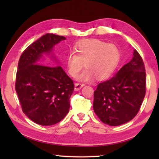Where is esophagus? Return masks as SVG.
Segmentation results:
<instances>
[{"label":"esophagus","mask_w":159,"mask_h":159,"mask_svg":"<svg viewBox=\"0 0 159 159\" xmlns=\"http://www.w3.org/2000/svg\"><path fill=\"white\" fill-rule=\"evenodd\" d=\"M85 85L84 83H75V85H74V89L75 90H79L81 89V88L83 87V86Z\"/></svg>","instance_id":"1"}]
</instances>
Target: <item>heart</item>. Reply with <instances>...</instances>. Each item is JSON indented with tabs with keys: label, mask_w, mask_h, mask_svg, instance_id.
<instances>
[{
	"label": "heart",
	"mask_w": 159,
	"mask_h": 159,
	"mask_svg": "<svg viewBox=\"0 0 159 159\" xmlns=\"http://www.w3.org/2000/svg\"><path fill=\"white\" fill-rule=\"evenodd\" d=\"M120 60V50L116 45L98 39H85L75 45L74 51L66 58L67 71L75 77L85 65L87 67L77 79L89 81L95 76L104 79L114 73Z\"/></svg>",
	"instance_id": "heart-1"
}]
</instances>
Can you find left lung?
I'll return each mask as SVG.
<instances>
[{
  "label": "left lung",
  "mask_w": 159,
  "mask_h": 159,
  "mask_svg": "<svg viewBox=\"0 0 159 159\" xmlns=\"http://www.w3.org/2000/svg\"><path fill=\"white\" fill-rule=\"evenodd\" d=\"M146 93V73L138 51L114 77L99 83L94 93L93 109L102 122L117 126L138 114Z\"/></svg>",
  "instance_id": "1"
}]
</instances>
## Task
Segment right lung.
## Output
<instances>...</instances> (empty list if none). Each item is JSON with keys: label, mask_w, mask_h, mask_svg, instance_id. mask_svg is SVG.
Wrapping results in <instances>:
<instances>
[{"label": "right lung", "mask_w": 159, "mask_h": 159, "mask_svg": "<svg viewBox=\"0 0 159 159\" xmlns=\"http://www.w3.org/2000/svg\"><path fill=\"white\" fill-rule=\"evenodd\" d=\"M65 39L58 35L45 34L26 48L19 60L16 92L23 112L37 124H56L69 112L73 80L61 66L44 59L50 56L57 62L53 48Z\"/></svg>", "instance_id": "obj_1"}]
</instances>
